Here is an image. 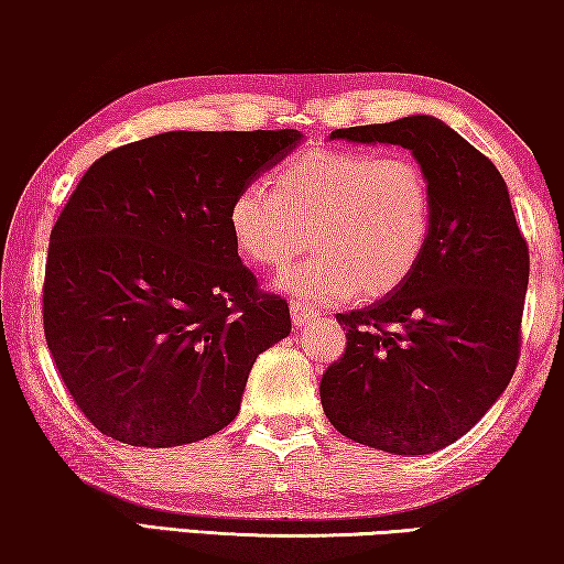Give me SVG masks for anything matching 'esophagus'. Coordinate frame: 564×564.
Listing matches in <instances>:
<instances>
[{
    "mask_svg": "<svg viewBox=\"0 0 564 564\" xmlns=\"http://www.w3.org/2000/svg\"><path fill=\"white\" fill-rule=\"evenodd\" d=\"M290 313H292V326H295V328H305L307 323L315 318V313L307 305H303V303H292L290 305Z\"/></svg>",
    "mask_w": 564,
    "mask_h": 564,
    "instance_id": "obj_1",
    "label": "esophagus"
}]
</instances>
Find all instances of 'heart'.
<instances>
[{
  "mask_svg": "<svg viewBox=\"0 0 564 564\" xmlns=\"http://www.w3.org/2000/svg\"><path fill=\"white\" fill-rule=\"evenodd\" d=\"M236 249L261 267H284L276 290L303 305L388 295L419 264L431 234V184L419 161L369 151L313 149L284 161L274 192L249 182L228 207Z\"/></svg>",
  "mask_w": 564,
  "mask_h": 564,
  "instance_id": "heart-1",
  "label": "heart"
}]
</instances>
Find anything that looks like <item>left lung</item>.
I'll use <instances>...</instances> for the list:
<instances>
[{"label":"left lung","mask_w":564,"mask_h":564,"mask_svg":"<svg viewBox=\"0 0 564 564\" xmlns=\"http://www.w3.org/2000/svg\"><path fill=\"white\" fill-rule=\"evenodd\" d=\"M330 141L413 153L431 184V234L388 297L338 313L344 357L321 380L338 434L390 454H434L503 395L519 361L529 249L503 176L431 115L338 128Z\"/></svg>","instance_id":"obj_1"}]
</instances>
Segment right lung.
Segmentation results:
<instances>
[{"instance_id": "1", "label": "right lung", "mask_w": 564, "mask_h": 564, "mask_svg": "<svg viewBox=\"0 0 564 564\" xmlns=\"http://www.w3.org/2000/svg\"><path fill=\"white\" fill-rule=\"evenodd\" d=\"M300 130H169L89 166L51 230L43 328L82 413L130 446H182L241 411L290 307L241 264L228 207Z\"/></svg>"}]
</instances>
